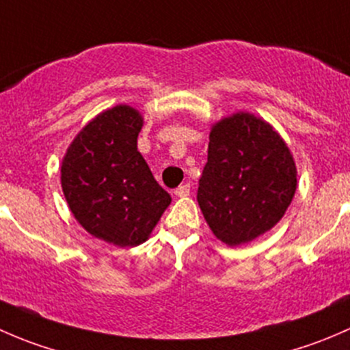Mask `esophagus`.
Masks as SVG:
<instances>
[{
  "instance_id": "34e87169",
  "label": "esophagus",
  "mask_w": 350,
  "mask_h": 350,
  "mask_svg": "<svg viewBox=\"0 0 350 350\" xmlns=\"http://www.w3.org/2000/svg\"><path fill=\"white\" fill-rule=\"evenodd\" d=\"M189 191H191V186H189V183H186V185H181V186H178V188H176L174 195L178 198H185V196L189 195Z\"/></svg>"
}]
</instances>
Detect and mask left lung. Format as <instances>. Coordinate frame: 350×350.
<instances>
[{"label": "left lung", "mask_w": 350, "mask_h": 350, "mask_svg": "<svg viewBox=\"0 0 350 350\" xmlns=\"http://www.w3.org/2000/svg\"><path fill=\"white\" fill-rule=\"evenodd\" d=\"M296 176L291 150L273 125L239 111L211 125L196 200L215 237L237 247L284 217Z\"/></svg>", "instance_id": "1"}]
</instances>
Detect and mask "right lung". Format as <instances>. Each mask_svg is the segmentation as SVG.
<instances>
[{
  "instance_id": "1",
  "label": "right lung",
  "mask_w": 350,
  "mask_h": 350,
  "mask_svg": "<svg viewBox=\"0 0 350 350\" xmlns=\"http://www.w3.org/2000/svg\"><path fill=\"white\" fill-rule=\"evenodd\" d=\"M142 125L129 105L105 109L74 137L61 165L70 213L88 234L118 247L146 242L171 204L137 150Z\"/></svg>"
}]
</instances>
